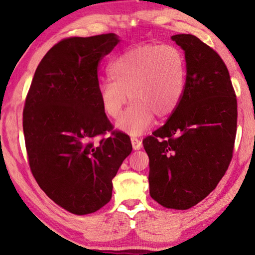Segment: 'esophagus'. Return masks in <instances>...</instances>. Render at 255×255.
Segmentation results:
<instances>
[{"label":"esophagus","mask_w":255,"mask_h":255,"mask_svg":"<svg viewBox=\"0 0 255 255\" xmlns=\"http://www.w3.org/2000/svg\"><path fill=\"white\" fill-rule=\"evenodd\" d=\"M131 143H132V148L134 150H139L142 147V141L137 137H131Z\"/></svg>","instance_id":"esophagus-1"}]
</instances>
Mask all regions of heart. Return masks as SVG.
Returning <instances> with one entry per match:
<instances>
[{
	"label": "heart",
	"mask_w": 255,
	"mask_h": 255,
	"mask_svg": "<svg viewBox=\"0 0 255 255\" xmlns=\"http://www.w3.org/2000/svg\"><path fill=\"white\" fill-rule=\"evenodd\" d=\"M110 81L99 85V99L108 117L121 115L117 126L131 134L150 127L154 115L165 118L180 105L186 85V62L172 45H141L119 55L107 69Z\"/></svg>",
	"instance_id": "heart-1"
}]
</instances>
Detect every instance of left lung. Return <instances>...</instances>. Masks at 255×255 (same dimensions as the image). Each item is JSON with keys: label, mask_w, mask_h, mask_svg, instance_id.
Instances as JSON below:
<instances>
[{"label": "left lung", "mask_w": 255, "mask_h": 255, "mask_svg": "<svg viewBox=\"0 0 255 255\" xmlns=\"http://www.w3.org/2000/svg\"><path fill=\"white\" fill-rule=\"evenodd\" d=\"M172 39L185 52V91L167 122L142 142L150 196L163 207L188 209L208 196L228 170L237 97L228 69L213 48L191 34Z\"/></svg>", "instance_id": "left-lung-1"}]
</instances>
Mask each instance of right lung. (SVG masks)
I'll return each instance as SVG.
<instances>
[{
  "label": "right lung",
  "mask_w": 255,
  "mask_h": 255,
  "mask_svg": "<svg viewBox=\"0 0 255 255\" xmlns=\"http://www.w3.org/2000/svg\"><path fill=\"white\" fill-rule=\"evenodd\" d=\"M118 42L115 34L64 38L41 59L26 96L30 171L48 197L75 215L95 213L110 202L112 180L132 150L99 99V63Z\"/></svg>",
  "instance_id": "right-lung-1"
}]
</instances>
